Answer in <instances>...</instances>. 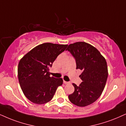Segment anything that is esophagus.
Masks as SVG:
<instances>
[{
    "label": "esophagus",
    "mask_w": 126,
    "mask_h": 126,
    "mask_svg": "<svg viewBox=\"0 0 126 126\" xmlns=\"http://www.w3.org/2000/svg\"><path fill=\"white\" fill-rule=\"evenodd\" d=\"M63 83L65 84H69L70 82H67V81H64V80H63Z\"/></svg>",
    "instance_id": "esophagus-1"
}]
</instances>
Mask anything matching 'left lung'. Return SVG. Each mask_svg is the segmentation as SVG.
<instances>
[{
  "label": "left lung",
  "mask_w": 126,
  "mask_h": 126,
  "mask_svg": "<svg viewBox=\"0 0 126 126\" xmlns=\"http://www.w3.org/2000/svg\"><path fill=\"white\" fill-rule=\"evenodd\" d=\"M66 50L76 60V69L82 70L79 77L82 81L79 86L73 84L74 92L68 99L76 106H88L99 98L105 87L108 76L106 60L95 47L84 42L69 45Z\"/></svg>",
  "instance_id": "obj_1"
}]
</instances>
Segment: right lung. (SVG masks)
Instances as JSON below:
<instances>
[{
  "instance_id": "right-lung-1",
  "label": "right lung",
  "mask_w": 126,
  "mask_h": 126,
  "mask_svg": "<svg viewBox=\"0 0 126 126\" xmlns=\"http://www.w3.org/2000/svg\"><path fill=\"white\" fill-rule=\"evenodd\" d=\"M67 45L44 43L30 51L20 60L18 78L24 94L32 102L41 105L53 98L59 86L63 84L61 78L50 77L49 68Z\"/></svg>"
}]
</instances>
